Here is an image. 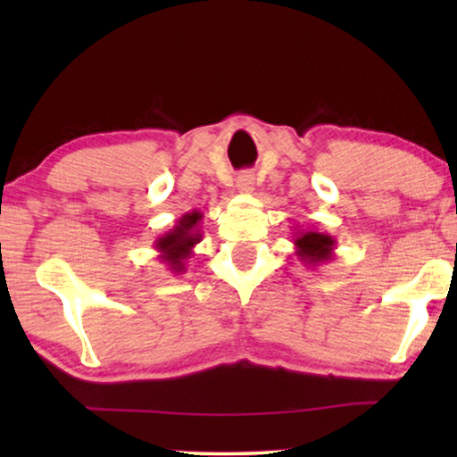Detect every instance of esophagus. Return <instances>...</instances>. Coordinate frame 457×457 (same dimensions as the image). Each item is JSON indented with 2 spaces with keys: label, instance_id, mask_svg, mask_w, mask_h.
<instances>
[{
  "label": "esophagus",
  "instance_id": "obj_1",
  "mask_svg": "<svg viewBox=\"0 0 457 457\" xmlns=\"http://www.w3.org/2000/svg\"><path fill=\"white\" fill-rule=\"evenodd\" d=\"M253 174H249V172H245V174H241L239 177V180H237V187H239V191H243V193H249L253 189Z\"/></svg>",
  "mask_w": 457,
  "mask_h": 457
}]
</instances>
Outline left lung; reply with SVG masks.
<instances>
[{
	"instance_id": "8db88e82",
	"label": "left lung",
	"mask_w": 457,
	"mask_h": 457,
	"mask_svg": "<svg viewBox=\"0 0 457 457\" xmlns=\"http://www.w3.org/2000/svg\"><path fill=\"white\" fill-rule=\"evenodd\" d=\"M295 243V255L308 266H320L333 260L337 239L327 233H318V230H297L293 235Z\"/></svg>"
}]
</instances>
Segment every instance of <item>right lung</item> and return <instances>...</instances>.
<instances>
[{"label": "right lung", "mask_w": 457, "mask_h": 457, "mask_svg": "<svg viewBox=\"0 0 457 457\" xmlns=\"http://www.w3.org/2000/svg\"><path fill=\"white\" fill-rule=\"evenodd\" d=\"M202 212L193 210L180 216L177 224L158 237L155 241V249H158V258L170 268L174 274H183L187 260L193 255V247L202 241V230H199V222H202Z\"/></svg>", "instance_id": "right-lung-1"}]
</instances>
